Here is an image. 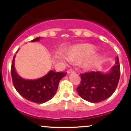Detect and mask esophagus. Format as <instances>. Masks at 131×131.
Returning <instances> with one entry per match:
<instances>
[{
    "label": "esophagus",
    "instance_id": "obj_1",
    "mask_svg": "<svg viewBox=\"0 0 131 131\" xmlns=\"http://www.w3.org/2000/svg\"><path fill=\"white\" fill-rule=\"evenodd\" d=\"M73 72H74V70L72 69H68V71H67V73H73Z\"/></svg>",
    "mask_w": 131,
    "mask_h": 131
}]
</instances>
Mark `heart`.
<instances>
[{
  "instance_id": "b5f03b06",
  "label": "heart",
  "mask_w": 131,
  "mask_h": 131,
  "mask_svg": "<svg viewBox=\"0 0 131 131\" xmlns=\"http://www.w3.org/2000/svg\"><path fill=\"white\" fill-rule=\"evenodd\" d=\"M95 50V47L91 44L77 45L68 51L67 57L68 60L73 63L83 61V67L86 69H90L94 66L100 60L98 55L90 56L94 52ZM62 59L66 60V58L63 57H62Z\"/></svg>"
}]
</instances>
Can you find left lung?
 Masks as SVG:
<instances>
[{
    "label": "left lung",
    "mask_w": 131,
    "mask_h": 131,
    "mask_svg": "<svg viewBox=\"0 0 131 131\" xmlns=\"http://www.w3.org/2000/svg\"><path fill=\"white\" fill-rule=\"evenodd\" d=\"M120 73L119 61L117 57L115 64L107 73L91 71L81 74V81L77 88L79 95L92 103L106 100L115 92L119 81Z\"/></svg>",
    "instance_id": "8db88e82"
}]
</instances>
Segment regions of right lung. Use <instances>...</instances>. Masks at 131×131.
I'll return each mask as SVG.
<instances>
[{
	"instance_id": "add662e5",
	"label": "right lung",
	"mask_w": 131,
	"mask_h": 131,
	"mask_svg": "<svg viewBox=\"0 0 131 131\" xmlns=\"http://www.w3.org/2000/svg\"><path fill=\"white\" fill-rule=\"evenodd\" d=\"M40 37H37L31 42L38 41ZM15 56L12 63L11 75L14 86L18 93L29 101L37 104H42L53 98L58 87L59 82L67 73L50 71L42 78L36 80L24 79L16 72Z\"/></svg>"
}]
</instances>
